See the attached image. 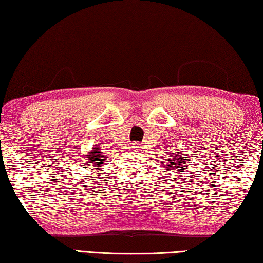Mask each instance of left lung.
<instances>
[{
	"label": "left lung",
	"instance_id": "1",
	"mask_svg": "<svg viewBox=\"0 0 263 263\" xmlns=\"http://www.w3.org/2000/svg\"><path fill=\"white\" fill-rule=\"evenodd\" d=\"M174 154V153H173ZM172 157H174V158H171V157H167L168 159H167V164H166V168L168 169L169 167H171V169H174V171L173 172H177V171H181L182 172V169H183V171H185L186 169V167L189 166V161L190 160L189 159H185L186 157L185 155H183L182 154L181 152H176V154H174V155H172ZM188 161L189 162L186 163V161ZM177 167H180V170H177Z\"/></svg>",
	"mask_w": 263,
	"mask_h": 263
}]
</instances>
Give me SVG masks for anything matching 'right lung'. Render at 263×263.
I'll list each match as a JSON object with an SVG mask.
<instances>
[{"label": "right lung", "mask_w": 263, "mask_h": 263, "mask_svg": "<svg viewBox=\"0 0 263 263\" xmlns=\"http://www.w3.org/2000/svg\"><path fill=\"white\" fill-rule=\"evenodd\" d=\"M88 163H90V166L96 167V169H100L103 164V161L105 160V155L100 151V147L92 148L90 152L88 153Z\"/></svg>", "instance_id": "1"}]
</instances>
